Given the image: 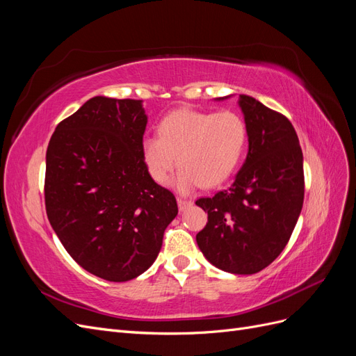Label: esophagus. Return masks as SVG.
Here are the masks:
<instances>
[{
    "label": "esophagus",
    "instance_id": "1",
    "mask_svg": "<svg viewBox=\"0 0 356 356\" xmlns=\"http://www.w3.org/2000/svg\"><path fill=\"white\" fill-rule=\"evenodd\" d=\"M178 208H179V211L182 212V211H186V209H188L191 204H193V202L191 200H188V199H184V197H178Z\"/></svg>",
    "mask_w": 356,
    "mask_h": 356
}]
</instances>
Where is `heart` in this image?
Returning a JSON list of instances; mask_svg holds the SVG:
<instances>
[{
  "label": "heart",
  "mask_w": 356,
  "mask_h": 356,
  "mask_svg": "<svg viewBox=\"0 0 356 356\" xmlns=\"http://www.w3.org/2000/svg\"><path fill=\"white\" fill-rule=\"evenodd\" d=\"M157 135L143 141L145 168L165 184L178 160L174 186L181 193L222 184L238 169L248 143L243 118L233 111H172L160 120Z\"/></svg>",
  "instance_id": "obj_1"
}]
</instances>
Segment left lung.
Returning <instances> with one entry per match:
<instances>
[{
  "label": "left lung",
  "mask_w": 356,
  "mask_h": 356,
  "mask_svg": "<svg viewBox=\"0 0 356 356\" xmlns=\"http://www.w3.org/2000/svg\"><path fill=\"white\" fill-rule=\"evenodd\" d=\"M250 149L229 190L200 197L208 222L196 234L202 254L215 267L252 275L284 251L305 199L303 153L288 118L241 95Z\"/></svg>",
  "instance_id": "obj_1"
}]
</instances>
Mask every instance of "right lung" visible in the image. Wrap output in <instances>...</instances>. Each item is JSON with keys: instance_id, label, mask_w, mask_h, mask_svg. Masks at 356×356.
Here are the masks:
<instances>
[{"instance_id": "1", "label": "right lung", "mask_w": 356, "mask_h": 356, "mask_svg": "<svg viewBox=\"0 0 356 356\" xmlns=\"http://www.w3.org/2000/svg\"><path fill=\"white\" fill-rule=\"evenodd\" d=\"M143 101L95 96L62 120L46 154L47 218L84 270L126 282L154 263L178 204L143 160Z\"/></svg>"}]
</instances>
